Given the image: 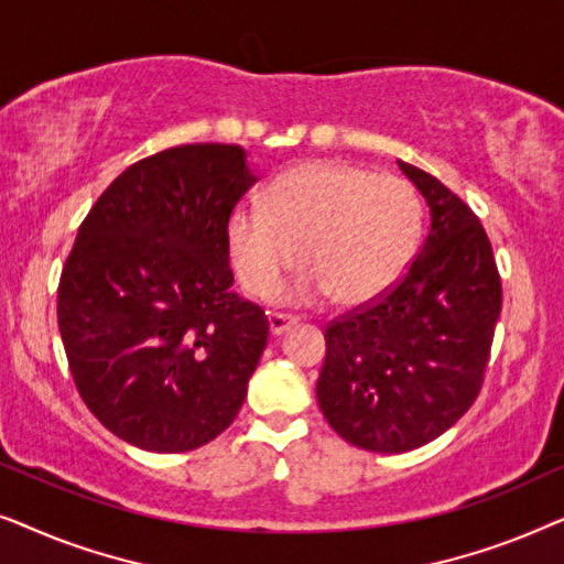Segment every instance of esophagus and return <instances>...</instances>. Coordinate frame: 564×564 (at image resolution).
I'll return each instance as SVG.
<instances>
[{
    "label": "esophagus",
    "instance_id": "34e87169",
    "mask_svg": "<svg viewBox=\"0 0 564 564\" xmlns=\"http://www.w3.org/2000/svg\"><path fill=\"white\" fill-rule=\"evenodd\" d=\"M300 318L297 315H288V313H269V328H272L274 336H282L284 330H290L295 326Z\"/></svg>",
    "mask_w": 564,
    "mask_h": 564
}]
</instances>
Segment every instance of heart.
Listing matches in <instances>:
<instances>
[{
    "instance_id": "b5f03b06",
    "label": "heart",
    "mask_w": 564,
    "mask_h": 564,
    "mask_svg": "<svg viewBox=\"0 0 564 564\" xmlns=\"http://www.w3.org/2000/svg\"><path fill=\"white\" fill-rule=\"evenodd\" d=\"M421 228V197L403 176L305 161L269 184L264 207L238 205L230 213L228 249L251 295H272L300 257V297L330 292L341 305H365L405 274Z\"/></svg>"
}]
</instances>
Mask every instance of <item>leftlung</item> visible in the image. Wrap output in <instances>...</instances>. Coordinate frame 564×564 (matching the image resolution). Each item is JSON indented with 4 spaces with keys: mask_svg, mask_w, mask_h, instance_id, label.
I'll return each mask as SVG.
<instances>
[{
    "mask_svg": "<svg viewBox=\"0 0 564 564\" xmlns=\"http://www.w3.org/2000/svg\"><path fill=\"white\" fill-rule=\"evenodd\" d=\"M431 210L419 257L395 288L326 326L318 403L367 452L419 449L480 395L503 305L490 238L465 199L400 161Z\"/></svg>",
    "mask_w": 564,
    "mask_h": 564,
    "instance_id": "8db88e82",
    "label": "left lung"
}]
</instances>
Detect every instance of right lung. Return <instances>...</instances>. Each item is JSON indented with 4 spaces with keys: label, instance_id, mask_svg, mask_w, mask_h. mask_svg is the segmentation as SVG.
<instances>
[{
    "label": "right lung",
    "instance_id": "right-lung-1",
    "mask_svg": "<svg viewBox=\"0 0 564 564\" xmlns=\"http://www.w3.org/2000/svg\"><path fill=\"white\" fill-rule=\"evenodd\" d=\"M246 151L187 143L128 166L79 226L58 330L97 421L149 452L197 449L241 411L269 318L230 292L228 218Z\"/></svg>",
    "mask_w": 564,
    "mask_h": 564
}]
</instances>
